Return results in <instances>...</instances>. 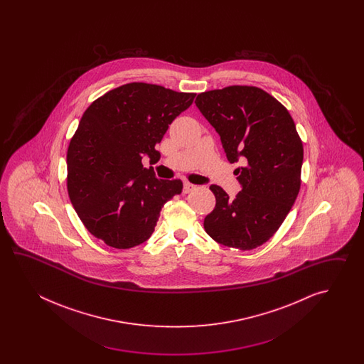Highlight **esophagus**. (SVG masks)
Returning <instances> with one entry per match:
<instances>
[{"mask_svg":"<svg viewBox=\"0 0 364 364\" xmlns=\"http://www.w3.org/2000/svg\"><path fill=\"white\" fill-rule=\"evenodd\" d=\"M195 187H196V186L193 185V183H190V182H185V183H183V193H191L193 190H195Z\"/></svg>","mask_w":364,"mask_h":364,"instance_id":"esophagus-1","label":"esophagus"}]
</instances>
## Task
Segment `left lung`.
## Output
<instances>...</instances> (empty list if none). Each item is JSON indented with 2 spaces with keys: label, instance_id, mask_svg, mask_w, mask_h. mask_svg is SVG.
I'll use <instances>...</instances> for the list:
<instances>
[{
  "label": "left lung",
  "instance_id": "8db88e82",
  "mask_svg": "<svg viewBox=\"0 0 364 364\" xmlns=\"http://www.w3.org/2000/svg\"><path fill=\"white\" fill-rule=\"evenodd\" d=\"M201 114L218 132L242 191L229 199L220 186L216 207L204 218L212 240L247 251L273 237L287 218L301 188L303 144L287 109L254 85H229L198 95Z\"/></svg>",
  "mask_w": 364,
  "mask_h": 364
}]
</instances>
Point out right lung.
<instances>
[{
  "mask_svg": "<svg viewBox=\"0 0 364 364\" xmlns=\"http://www.w3.org/2000/svg\"><path fill=\"white\" fill-rule=\"evenodd\" d=\"M196 93L127 83L87 108L68 149V193L87 230L110 247L132 248L152 235L181 179H157L141 159L160 160L156 144Z\"/></svg>",
  "mask_w": 364,
  "mask_h": 364,
  "instance_id": "right-lung-1",
  "label": "right lung"
}]
</instances>
